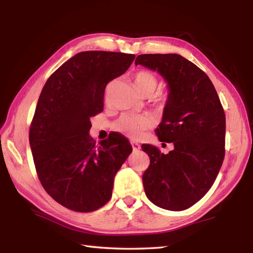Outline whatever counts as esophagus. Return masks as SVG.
<instances>
[{
  "instance_id": "1",
  "label": "esophagus",
  "mask_w": 253,
  "mask_h": 253,
  "mask_svg": "<svg viewBox=\"0 0 253 253\" xmlns=\"http://www.w3.org/2000/svg\"><path fill=\"white\" fill-rule=\"evenodd\" d=\"M131 147H132V151L133 152H137V151H139V150L141 149L140 144L137 143V142H131Z\"/></svg>"
}]
</instances>
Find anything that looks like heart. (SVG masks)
I'll return each mask as SVG.
<instances>
[{
    "instance_id": "1",
    "label": "heart",
    "mask_w": 253,
    "mask_h": 253,
    "mask_svg": "<svg viewBox=\"0 0 253 253\" xmlns=\"http://www.w3.org/2000/svg\"><path fill=\"white\" fill-rule=\"evenodd\" d=\"M136 88L142 95H152L157 89L158 79L151 72L140 71L135 77ZM153 125V120L148 115H123L116 123V129L131 139H138Z\"/></svg>"
}]
</instances>
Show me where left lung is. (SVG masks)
<instances>
[{
	"instance_id": "obj_1",
	"label": "left lung",
	"mask_w": 253,
	"mask_h": 253,
	"mask_svg": "<svg viewBox=\"0 0 253 253\" xmlns=\"http://www.w3.org/2000/svg\"><path fill=\"white\" fill-rule=\"evenodd\" d=\"M136 65L157 72L168 84L160 141L174 149L161 153L142 146L150 165L142 176L144 191L155 206L182 211L197 203L212 187L225 155L226 120L211 80L179 54L138 55Z\"/></svg>"
}]
</instances>
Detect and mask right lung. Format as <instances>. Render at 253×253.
<instances>
[{"label":"right lung","mask_w":253,"mask_h":253,"mask_svg":"<svg viewBox=\"0 0 253 253\" xmlns=\"http://www.w3.org/2000/svg\"><path fill=\"white\" fill-rule=\"evenodd\" d=\"M135 54L85 51L46 80L38 100L29 142L45 191L69 210L92 212L112 197L116 173L132 151L118 133L95 146L91 117L103 111L104 90L125 73Z\"/></svg>","instance_id":"1"}]
</instances>
